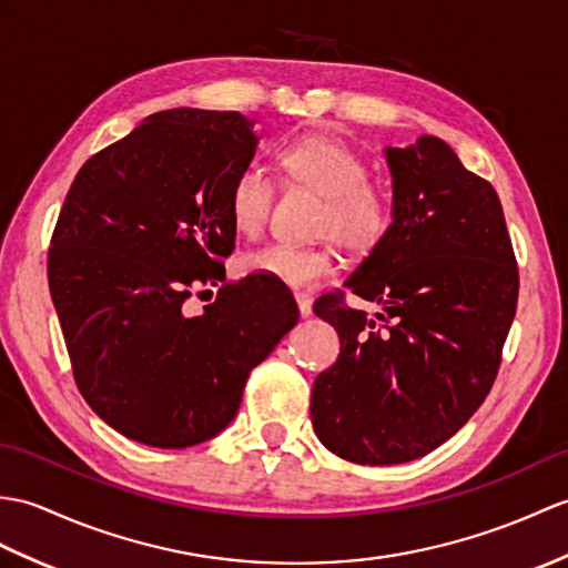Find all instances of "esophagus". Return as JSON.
I'll return each mask as SVG.
<instances>
[{"mask_svg": "<svg viewBox=\"0 0 568 568\" xmlns=\"http://www.w3.org/2000/svg\"><path fill=\"white\" fill-rule=\"evenodd\" d=\"M297 300V310L302 316H310L312 314V297L307 293H295Z\"/></svg>", "mask_w": 568, "mask_h": 568, "instance_id": "obj_1", "label": "esophagus"}]
</instances>
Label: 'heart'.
I'll return each mask as SVG.
<instances>
[{"label": "heart", "instance_id": "b5f03b06", "mask_svg": "<svg viewBox=\"0 0 568 568\" xmlns=\"http://www.w3.org/2000/svg\"><path fill=\"white\" fill-rule=\"evenodd\" d=\"M287 181L324 197L316 234L334 240L355 256L371 254L392 224L389 193L367 179V164L348 144L326 135H305L278 152ZM275 195L273 179L256 164L236 171L227 191V213L234 230L256 236L266 227ZM242 266L290 287H310L338 271L334 242L316 246L268 244L246 254Z\"/></svg>", "mask_w": 568, "mask_h": 568}]
</instances>
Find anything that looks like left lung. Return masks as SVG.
Listing matches in <instances>:
<instances>
[{
  "label": "left lung",
  "instance_id": "8db88e82",
  "mask_svg": "<svg viewBox=\"0 0 568 568\" xmlns=\"http://www.w3.org/2000/svg\"><path fill=\"white\" fill-rule=\"evenodd\" d=\"M392 224L346 287L382 312L314 302L341 353L314 379L312 426L355 465H402L463 428L491 392L518 307V263L494 186L450 144L389 148Z\"/></svg>",
  "mask_w": 568,
  "mask_h": 568
}]
</instances>
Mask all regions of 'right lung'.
<instances>
[{
    "label": "right lung",
    "instance_id": "add662e5",
    "mask_svg": "<svg viewBox=\"0 0 568 568\" xmlns=\"http://www.w3.org/2000/svg\"><path fill=\"white\" fill-rule=\"evenodd\" d=\"M256 140L236 111L154 113L89 156L64 197L50 297L79 392L130 440L179 450L215 438L248 373L297 324L273 278L224 283L227 191ZM217 282L216 302L189 315L185 300Z\"/></svg>",
    "mask_w": 568,
    "mask_h": 568
}]
</instances>
